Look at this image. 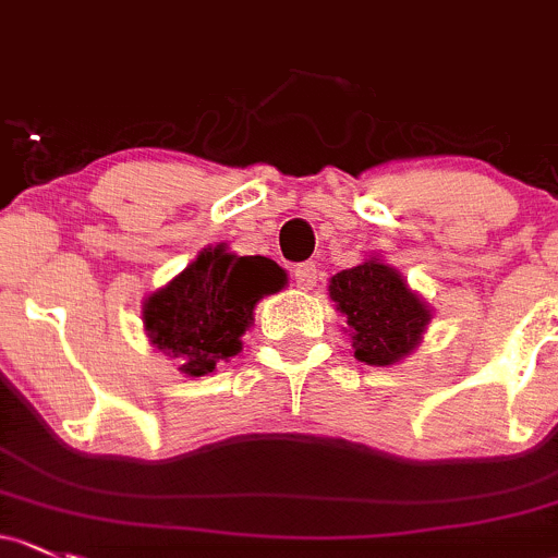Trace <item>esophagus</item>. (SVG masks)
<instances>
[{
	"mask_svg": "<svg viewBox=\"0 0 558 558\" xmlns=\"http://www.w3.org/2000/svg\"><path fill=\"white\" fill-rule=\"evenodd\" d=\"M294 280H296V289L310 291L315 286V280H318V267H315L313 262L299 264V267L294 269Z\"/></svg>",
	"mask_w": 558,
	"mask_h": 558,
	"instance_id": "1",
	"label": "esophagus"
}]
</instances>
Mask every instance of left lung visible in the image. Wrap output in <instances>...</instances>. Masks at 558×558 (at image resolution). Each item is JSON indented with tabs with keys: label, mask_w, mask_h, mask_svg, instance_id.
I'll use <instances>...</instances> for the list:
<instances>
[{
	"label": "left lung",
	"mask_w": 558,
	"mask_h": 558,
	"mask_svg": "<svg viewBox=\"0 0 558 558\" xmlns=\"http://www.w3.org/2000/svg\"><path fill=\"white\" fill-rule=\"evenodd\" d=\"M328 296L348 318L357 361L390 366L420 344L430 324V310L379 259H366L328 280Z\"/></svg>",
	"instance_id": "8db88e82"
}]
</instances>
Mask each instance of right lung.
<instances>
[{"instance_id": "obj_1", "label": "right lung", "mask_w": 558, "mask_h": 558, "mask_svg": "<svg viewBox=\"0 0 558 558\" xmlns=\"http://www.w3.org/2000/svg\"><path fill=\"white\" fill-rule=\"evenodd\" d=\"M286 269L267 256H238L227 245L203 248L166 289L144 302L149 342L179 361L186 377H205L243 350L240 337L262 296L286 286Z\"/></svg>"}]
</instances>
